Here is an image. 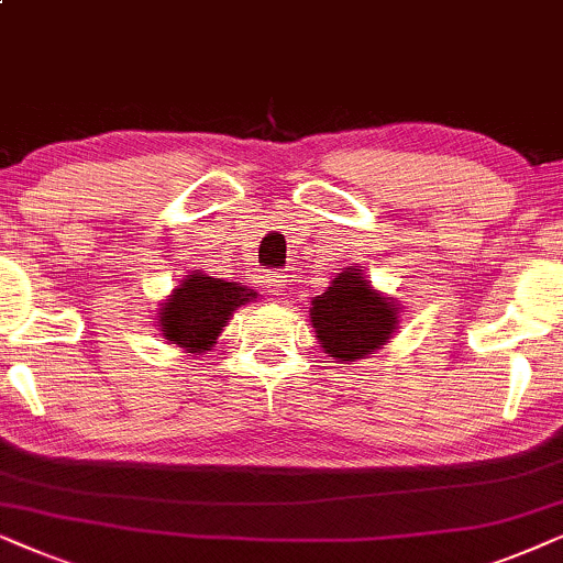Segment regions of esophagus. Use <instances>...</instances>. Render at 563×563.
<instances>
[{
  "instance_id": "1",
  "label": "esophagus",
  "mask_w": 563,
  "mask_h": 563,
  "mask_svg": "<svg viewBox=\"0 0 563 563\" xmlns=\"http://www.w3.org/2000/svg\"><path fill=\"white\" fill-rule=\"evenodd\" d=\"M288 286H290V275L286 273H273L265 280V290L269 296H286Z\"/></svg>"
}]
</instances>
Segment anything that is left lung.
Wrapping results in <instances>:
<instances>
[{
  "instance_id": "left-lung-1",
  "label": "left lung",
  "mask_w": 563,
  "mask_h": 563,
  "mask_svg": "<svg viewBox=\"0 0 563 563\" xmlns=\"http://www.w3.org/2000/svg\"><path fill=\"white\" fill-rule=\"evenodd\" d=\"M311 324L329 357L355 363L391 340L399 327V303L378 294L363 269L344 267L311 301Z\"/></svg>"
}]
</instances>
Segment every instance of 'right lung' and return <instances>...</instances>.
I'll use <instances>...</instances> for the list:
<instances>
[{
    "instance_id": "obj_1",
    "label": "right lung",
    "mask_w": 563,
    "mask_h": 563,
    "mask_svg": "<svg viewBox=\"0 0 563 563\" xmlns=\"http://www.w3.org/2000/svg\"><path fill=\"white\" fill-rule=\"evenodd\" d=\"M254 298L257 294L242 283H229L223 277H211L200 269H192L162 303L156 327L162 329V336L169 344L200 355L213 347L221 329L229 324L239 306L250 303Z\"/></svg>"
}]
</instances>
